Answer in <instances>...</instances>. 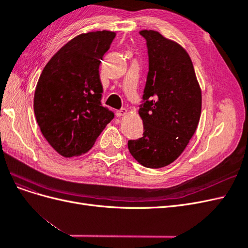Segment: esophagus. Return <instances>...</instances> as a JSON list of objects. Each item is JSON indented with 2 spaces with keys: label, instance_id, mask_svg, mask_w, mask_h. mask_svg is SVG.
Here are the masks:
<instances>
[{
  "label": "esophagus",
  "instance_id": "obj_1",
  "mask_svg": "<svg viewBox=\"0 0 248 248\" xmlns=\"http://www.w3.org/2000/svg\"><path fill=\"white\" fill-rule=\"evenodd\" d=\"M117 116L118 117H123V116H126L127 114H128V109L127 108H121L120 110H117Z\"/></svg>",
  "mask_w": 248,
  "mask_h": 248
}]
</instances>
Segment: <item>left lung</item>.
I'll use <instances>...</instances> for the list:
<instances>
[{
	"label": "left lung",
	"mask_w": 248,
	"mask_h": 248,
	"mask_svg": "<svg viewBox=\"0 0 248 248\" xmlns=\"http://www.w3.org/2000/svg\"><path fill=\"white\" fill-rule=\"evenodd\" d=\"M147 40L149 72L139 115L144 136L128 141L141 166L160 169L183 153L196 132L202 111V90L188 52L153 30H141Z\"/></svg>",
	"instance_id": "1"
}]
</instances>
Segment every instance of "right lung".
<instances>
[{"instance_id": "obj_1", "label": "right lung", "mask_w": 248, "mask_h": 248, "mask_svg": "<svg viewBox=\"0 0 248 248\" xmlns=\"http://www.w3.org/2000/svg\"><path fill=\"white\" fill-rule=\"evenodd\" d=\"M116 33L80 34L51 57L37 82L34 112L43 137L64 157L87 153L114 112L101 106L99 65Z\"/></svg>"}]
</instances>
